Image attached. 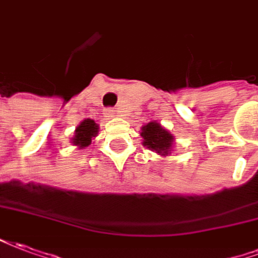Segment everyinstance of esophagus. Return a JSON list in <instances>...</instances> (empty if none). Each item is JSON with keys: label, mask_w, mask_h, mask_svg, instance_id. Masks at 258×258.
<instances>
[{"label": "esophagus", "mask_w": 258, "mask_h": 258, "mask_svg": "<svg viewBox=\"0 0 258 258\" xmlns=\"http://www.w3.org/2000/svg\"><path fill=\"white\" fill-rule=\"evenodd\" d=\"M112 108H106V110H104V115L106 116H111L112 115Z\"/></svg>", "instance_id": "34e87169"}]
</instances>
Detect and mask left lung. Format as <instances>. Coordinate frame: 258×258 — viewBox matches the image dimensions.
Here are the masks:
<instances>
[{
    "mask_svg": "<svg viewBox=\"0 0 258 258\" xmlns=\"http://www.w3.org/2000/svg\"><path fill=\"white\" fill-rule=\"evenodd\" d=\"M142 136L144 139L143 146L161 155H168L173 144V136L157 122H150L143 126Z\"/></svg>",
    "mask_w": 258,
    "mask_h": 258,
    "instance_id": "8db88e82",
    "label": "left lung"
}]
</instances>
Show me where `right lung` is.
Here are the masks:
<instances>
[{"mask_svg": "<svg viewBox=\"0 0 258 258\" xmlns=\"http://www.w3.org/2000/svg\"><path fill=\"white\" fill-rule=\"evenodd\" d=\"M99 132V125L93 119H85L80 123V126L75 129V136L73 139V144L80 148L88 147L92 139L96 137Z\"/></svg>", "mask_w": 258, "mask_h": 258, "instance_id": "add662e5", "label": "right lung"}]
</instances>
